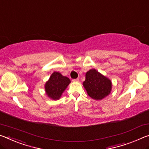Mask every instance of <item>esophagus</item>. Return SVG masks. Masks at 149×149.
<instances>
[{
    "mask_svg": "<svg viewBox=\"0 0 149 149\" xmlns=\"http://www.w3.org/2000/svg\"><path fill=\"white\" fill-rule=\"evenodd\" d=\"M74 82H78L79 81V79H73L72 80Z\"/></svg>",
    "mask_w": 149,
    "mask_h": 149,
    "instance_id": "1",
    "label": "esophagus"
}]
</instances>
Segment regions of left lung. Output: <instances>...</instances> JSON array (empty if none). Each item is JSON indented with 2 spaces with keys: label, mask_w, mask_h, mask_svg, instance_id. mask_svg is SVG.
<instances>
[{
  "label": "left lung",
  "mask_w": 149,
  "mask_h": 149,
  "mask_svg": "<svg viewBox=\"0 0 149 149\" xmlns=\"http://www.w3.org/2000/svg\"><path fill=\"white\" fill-rule=\"evenodd\" d=\"M83 86L88 95L95 100H101L111 92L112 82L95 69L86 72Z\"/></svg>",
  "instance_id": "left-lung-1"
}]
</instances>
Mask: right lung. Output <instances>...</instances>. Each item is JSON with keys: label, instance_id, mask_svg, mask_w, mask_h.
Returning a JSON list of instances; mask_svg holds the SVG:
<instances>
[{"label": "right lung", "instance_id": "right-lung-1", "mask_svg": "<svg viewBox=\"0 0 149 149\" xmlns=\"http://www.w3.org/2000/svg\"><path fill=\"white\" fill-rule=\"evenodd\" d=\"M71 83L68 77L63 76L60 72H54L44 85L46 95L53 100H58Z\"/></svg>", "mask_w": 149, "mask_h": 149}]
</instances>
